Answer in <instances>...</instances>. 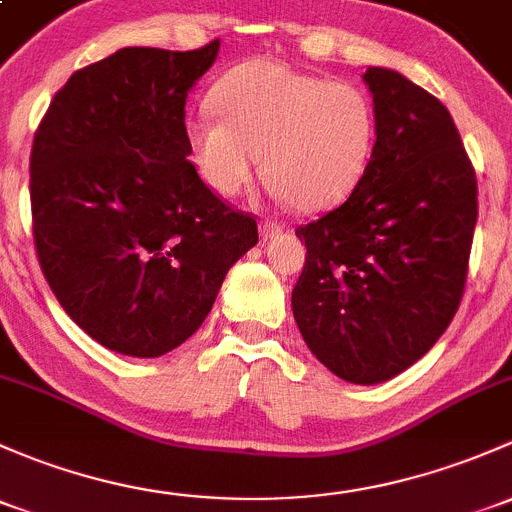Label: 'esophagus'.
Listing matches in <instances>:
<instances>
[{"instance_id": "34e87169", "label": "esophagus", "mask_w": 512, "mask_h": 512, "mask_svg": "<svg viewBox=\"0 0 512 512\" xmlns=\"http://www.w3.org/2000/svg\"><path fill=\"white\" fill-rule=\"evenodd\" d=\"M284 230V225L279 223V220H262L260 223V235H262V240H267V238H274V235H279Z\"/></svg>"}]
</instances>
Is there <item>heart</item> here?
<instances>
[{"label": "heart", "mask_w": 512, "mask_h": 512, "mask_svg": "<svg viewBox=\"0 0 512 512\" xmlns=\"http://www.w3.org/2000/svg\"><path fill=\"white\" fill-rule=\"evenodd\" d=\"M211 105L188 122V147L203 181L238 196L257 166L297 211L336 206L360 184L378 134L370 95L346 80L247 61L213 85Z\"/></svg>", "instance_id": "1"}]
</instances>
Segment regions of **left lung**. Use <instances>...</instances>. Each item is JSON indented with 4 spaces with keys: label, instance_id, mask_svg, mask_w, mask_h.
<instances>
[{
    "label": "left lung",
    "instance_id": "1",
    "mask_svg": "<svg viewBox=\"0 0 512 512\" xmlns=\"http://www.w3.org/2000/svg\"><path fill=\"white\" fill-rule=\"evenodd\" d=\"M378 139L346 203L299 225L292 311L338 378L373 385L417 363L454 319L469 277L476 171L441 102L387 68L363 75Z\"/></svg>",
    "mask_w": 512,
    "mask_h": 512
}]
</instances>
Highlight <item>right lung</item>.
<instances>
[{
  "mask_svg": "<svg viewBox=\"0 0 512 512\" xmlns=\"http://www.w3.org/2000/svg\"><path fill=\"white\" fill-rule=\"evenodd\" d=\"M220 41L132 46L75 71L31 147V230L48 287L110 351L157 358L198 331L255 215L201 181L186 95Z\"/></svg>",
  "mask_w": 512,
  "mask_h": 512,
  "instance_id": "right-lung-1",
  "label": "right lung"
}]
</instances>
